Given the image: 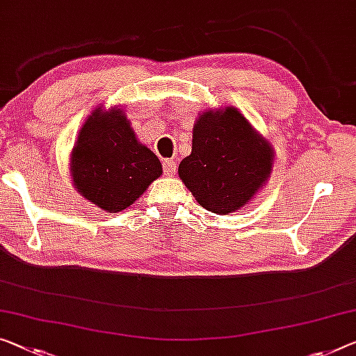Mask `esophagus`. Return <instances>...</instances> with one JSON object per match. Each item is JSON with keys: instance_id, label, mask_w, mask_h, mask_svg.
I'll return each instance as SVG.
<instances>
[{"instance_id": "1", "label": "esophagus", "mask_w": 356, "mask_h": 356, "mask_svg": "<svg viewBox=\"0 0 356 356\" xmlns=\"http://www.w3.org/2000/svg\"><path fill=\"white\" fill-rule=\"evenodd\" d=\"M162 165H163V173H165L167 177H173V175L177 173V162L175 161L165 159L162 162Z\"/></svg>"}]
</instances>
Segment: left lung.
<instances>
[{
  "label": "left lung",
  "instance_id": "left-lung-1",
  "mask_svg": "<svg viewBox=\"0 0 356 356\" xmlns=\"http://www.w3.org/2000/svg\"><path fill=\"white\" fill-rule=\"evenodd\" d=\"M273 147L234 106L207 109L193 129V151L178 167L186 188L205 210L237 211L267 183Z\"/></svg>",
  "mask_w": 356,
  "mask_h": 356
}]
</instances>
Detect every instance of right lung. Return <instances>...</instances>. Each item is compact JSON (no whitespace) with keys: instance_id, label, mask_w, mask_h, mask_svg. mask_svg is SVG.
<instances>
[{"instance_id":"right-lung-1","label":"right lung","mask_w":356,"mask_h":356,"mask_svg":"<svg viewBox=\"0 0 356 356\" xmlns=\"http://www.w3.org/2000/svg\"><path fill=\"white\" fill-rule=\"evenodd\" d=\"M70 173L78 193L98 209H129L162 175V163L136 140L121 108H97L79 130Z\"/></svg>"}]
</instances>
